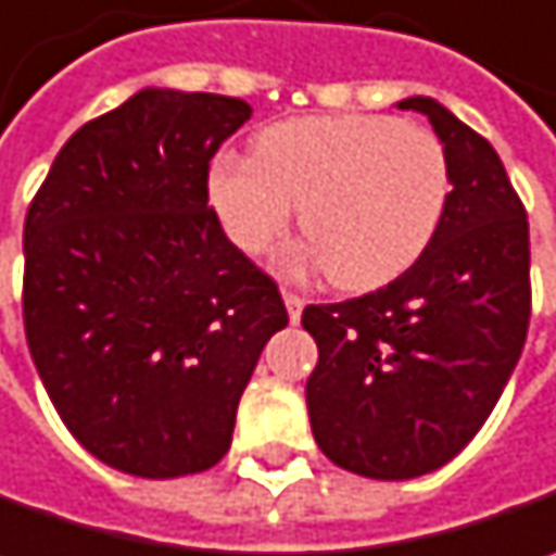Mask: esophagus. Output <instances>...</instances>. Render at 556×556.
I'll list each match as a JSON object with an SVG mask.
<instances>
[{
	"instance_id": "1",
	"label": "esophagus",
	"mask_w": 556,
	"mask_h": 556,
	"mask_svg": "<svg viewBox=\"0 0 556 556\" xmlns=\"http://www.w3.org/2000/svg\"><path fill=\"white\" fill-rule=\"evenodd\" d=\"M285 306H288V316H291V321L296 325V321H300V316H303V306H306V300H303V296H296V293L285 291Z\"/></svg>"
}]
</instances>
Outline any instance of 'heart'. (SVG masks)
Returning a JSON list of instances; mask_svg holds the SVG:
<instances>
[{"label": "heart", "mask_w": 556, "mask_h": 556, "mask_svg": "<svg viewBox=\"0 0 556 556\" xmlns=\"http://www.w3.org/2000/svg\"><path fill=\"white\" fill-rule=\"evenodd\" d=\"M206 190L240 253H265L300 206L309 247L293 263L325 265L341 291H369L429 250L451 200V159L429 127L313 115L260 130L253 159L218 155Z\"/></svg>", "instance_id": "heart-1"}]
</instances>
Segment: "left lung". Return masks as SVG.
<instances>
[{
    "mask_svg": "<svg viewBox=\"0 0 556 556\" xmlns=\"http://www.w3.org/2000/svg\"><path fill=\"white\" fill-rule=\"evenodd\" d=\"M429 115L451 159V200L429 250L372 293L303 309L319 363L306 381L321 454L401 482L454 459L510 381L532 316L529 222L494 147L441 102Z\"/></svg>",
    "mask_w": 556,
    "mask_h": 556,
    "instance_id": "obj_1",
    "label": "left lung"
}]
</instances>
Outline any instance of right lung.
<instances>
[{
	"instance_id": "obj_1",
	"label": "right lung",
	"mask_w": 556,
	"mask_h": 556,
	"mask_svg": "<svg viewBox=\"0 0 556 556\" xmlns=\"http://www.w3.org/2000/svg\"><path fill=\"white\" fill-rule=\"evenodd\" d=\"M235 97L147 87L74 130L24 218V331L49 401L112 469L178 479L231 447L278 285L222 231L208 162Z\"/></svg>"
}]
</instances>
